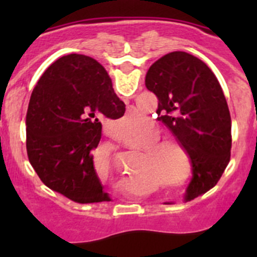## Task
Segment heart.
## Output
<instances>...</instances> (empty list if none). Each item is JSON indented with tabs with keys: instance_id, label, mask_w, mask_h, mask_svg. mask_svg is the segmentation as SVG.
Segmentation results:
<instances>
[{
	"instance_id": "heart-1",
	"label": "heart",
	"mask_w": 257,
	"mask_h": 257,
	"mask_svg": "<svg viewBox=\"0 0 257 257\" xmlns=\"http://www.w3.org/2000/svg\"><path fill=\"white\" fill-rule=\"evenodd\" d=\"M165 131L158 124L130 131L123 138L127 147L144 149L138 167L148 172L170 190H180L189 184L193 163L188 149L176 140H163Z\"/></svg>"
}]
</instances>
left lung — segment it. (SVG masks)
I'll return each instance as SVG.
<instances>
[{"label": "left lung", "mask_w": 257, "mask_h": 257, "mask_svg": "<svg viewBox=\"0 0 257 257\" xmlns=\"http://www.w3.org/2000/svg\"><path fill=\"white\" fill-rule=\"evenodd\" d=\"M145 86L158 97V121L190 154V201L219 181L230 160L231 119L221 86L206 63L184 51L166 54L153 63Z\"/></svg>", "instance_id": "obj_1"}]
</instances>
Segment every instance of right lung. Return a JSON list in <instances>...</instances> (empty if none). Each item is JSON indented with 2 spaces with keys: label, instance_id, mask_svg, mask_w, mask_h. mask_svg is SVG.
<instances>
[{
  "label": "right lung",
  "instance_id": "right-lung-1",
  "mask_svg": "<svg viewBox=\"0 0 257 257\" xmlns=\"http://www.w3.org/2000/svg\"><path fill=\"white\" fill-rule=\"evenodd\" d=\"M124 104L100 63L70 54L41 76L27 112V153L41 181L77 203L109 201L94 169L99 118L117 119Z\"/></svg>",
  "mask_w": 257,
  "mask_h": 257
}]
</instances>
